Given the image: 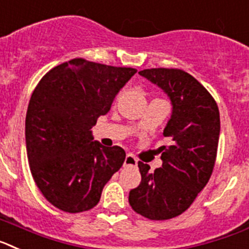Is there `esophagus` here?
Instances as JSON below:
<instances>
[{"label":"esophagus","instance_id":"1","mask_svg":"<svg viewBox=\"0 0 249 249\" xmlns=\"http://www.w3.org/2000/svg\"><path fill=\"white\" fill-rule=\"evenodd\" d=\"M138 165V159L133 154H126L124 160V166H135Z\"/></svg>","mask_w":249,"mask_h":249}]
</instances>
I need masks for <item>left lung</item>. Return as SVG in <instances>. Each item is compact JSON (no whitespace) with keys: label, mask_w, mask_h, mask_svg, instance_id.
<instances>
[{"label":"left lung","mask_w":249,"mask_h":249,"mask_svg":"<svg viewBox=\"0 0 249 249\" xmlns=\"http://www.w3.org/2000/svg\"><path fill=\"white\" fill-rule=\"evenodd\" d=\"M142 76L168 94L173 105L164 137L169 146H160L161 168L138 163L142 181L130 190L129 203L138 214L165 220L187 211L207 185L217 158L219 110L208 90L190 73L179 69H146Z\"/></svg>","instance_id":"8db88e82"}]
</instances>
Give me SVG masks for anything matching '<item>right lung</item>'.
Wrapping results in <instances>:
<instances>
[{
  "mask_svg": "<svg viewBox=\"0 0 249 249\" xmlns=\"http://www.w3.org/2000/svg\"><path fill=\"white\" fill-rule=\"evenodd\" d=\"M137 70L73 59L35 88L26 114V151L35 183L66 213L94 208L125 160L124 149L92 142L91 129Z\"/></svg>",
  "mask_w": 249,
  "mask_h": 249,
  "instance_id": "obj_1",
  "label": "right lung"
}]
</instances>
